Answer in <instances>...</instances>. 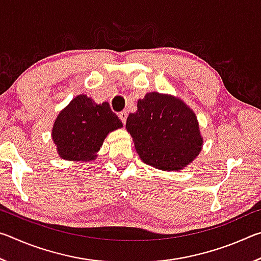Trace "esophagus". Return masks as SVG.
Listing matches in <instances>:
<instances>
[{"label": "esophagus", "mask_w": 261, "mask_h": 261, "mask_svg": "<svg viewBox=\"0 0 261 261\" xmlns=\"http://www.w3.org/2000/svg\"><path fill=\"white\" fill-rule=\"evenodd\" d=\"M118 117L121 118V121H122L123 124H125V122H126V117H127V112H126V110H123V112L118 113Z\"/></svg>", "instance_id": "1"}]
</instances>
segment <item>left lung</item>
Here are the masks:
<instances>
[{
	"label": "left lung",
	"instance_id": "left-lung-1",
	"mask_svg": "<svg viewBox=\"0 0 261 261\" xmlns=\"http://www.w3.org/2000/svg\"><path fill=\"white\" fill-rule=\"evenodd\" d=\"M126 130L146 165L161 170H180L201 151L202 137L196 114L173 95L151 92L129 114Z\"/></svg>",
	"mask_w": 261,
	"mask_h": 261
}]
</instances>
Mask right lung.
I'll use <instances>...</instances> for the list:
<instances>
[{
    "label": "right lung",
    "instance_id": "1",
    "mask_svg": "<svg viewBox=\"0 0 261 261\" xmlns=\"http://www.w3.org/2000/svg\"><path fill=\"white\" fill-rule=\"evenodd\" d=\"M122 126L108 102L95 103L87 95L79 94L56 117L51 137L62 159L88 161L96 156L109 132Z\"/></svg>",
    "mask_w": 261,
    "mask_h": 261
}]
</instances>
